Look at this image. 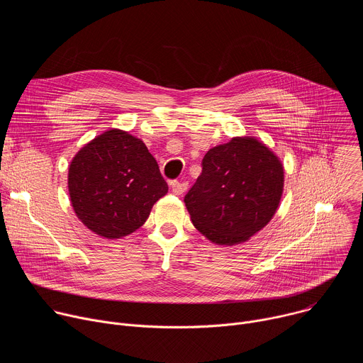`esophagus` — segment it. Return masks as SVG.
<instances>
[{"instance_id": "esophagus-1", "label": "esophagus", "mask_w": 363, "mask_h": 363, "mask_svg": "<svg viewBox=\"0 0 363 363\" xmlns=\"http://www.w3.org/2000/svg\"><path fill=\"white\" fill-rule=\"evenodd\" d=\"M188 188L186 182H179V181H172L171 182V189L175 195H182Z\"/></svg>"}]
</instances>
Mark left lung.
<instances>
[{
    "mask_svg": "<svg viewBox=\"0 0 363 363\" xmlns=\"http://www.w3.org/2000/svg\"><path fill=\"white\" fill-rule=\"evenodd\" d=\"M284 169L263 142L233 138L211 147L202 172L184 198L195 228L220 245L247 241L276 214L283 194Z\"/></svg>",
    "mask_w": 363,
    "mask_h": 363,
    "instance_id": "1",
    "label": "left lung"
}]
</instances>
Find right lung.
<instances>
[{
	"label": "right lung",
	"mask_w": 363,
	"mask_h": 363,
	"mask_svg": "<svg viewBox=\"0 0 363 363\" xmlns=\"http://www.w3.org/2000/svg\"><path fill=\"white\" fill-rule=\"evenodd\" d=\"M67 184L77 218L111 240L142 227L153 203L168 192L146 145L121 129L96 136L74 155Z\"/></svg>",
	"instance_id": "right-lung-1"
}]
</instances>
